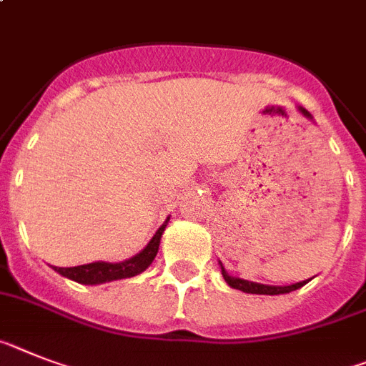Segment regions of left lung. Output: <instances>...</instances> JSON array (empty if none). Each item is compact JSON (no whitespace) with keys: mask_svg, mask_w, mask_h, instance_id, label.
Listing matches in <instances>:
<instances>
[{"mask_svg":"<svg viewBox=\"0 0 366 366\" xmlns=\"http://www.w3.org/2000/svg\"><path fill=\"white\" fill-rule=\"evenodd\" d=\"M300 112L307 117V119H312L311 113L300 107ZM221 266V273H223V279L227 281L230 288H236V290H242V292H247V294H262V296H279V294H288L292 292V290H297V288H302L303 285H307V281H300V282H294V285H287V287H273V285H262V282H253V281H245V279L240 277H232L229 275L225 268H223V264L219 262Z\"/></svg>","mask_w":366,"mask_h":366,"instance_id":"obj_1","label":"left lung"}]
</instances>
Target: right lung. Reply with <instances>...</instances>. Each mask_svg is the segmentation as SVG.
Listing matches in <instances>:
<instances>
[{"mask_svg":"<svg viewBox=\"0 0 366 366\" xmlns=\"http://www.w3.org/2000/svg\"><path fill=\"white\" fill-rule=\"evenodd\" d=\"M167 223L169 217L156 230V234L150 238L149 244L139 253L134 254L132 259H126L122 262H102V260H98V262L81 264V266H74V268H57V266H54V269L59 275H63V277L72 279V281L79 282V285H102V282L119 281V279H128L134 277V275H139L156 259L159 240H162V234H164Z\"/></svg>","mask_w":366,"mask_h":366,"instance_id":"1","label":"right lung"}]
</instances>
